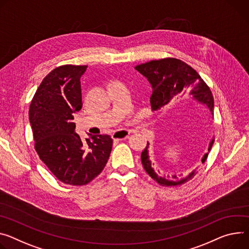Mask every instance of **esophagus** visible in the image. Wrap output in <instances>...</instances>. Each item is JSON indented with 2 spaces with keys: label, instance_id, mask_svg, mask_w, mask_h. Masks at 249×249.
Listing matches in <instances>:
<instances>
[{
  "label": "esophagus",
  "instance_id": "obj_1",
  "mask_svg": "<svg viewBox=\"0 0 249 249\" xmlns=\"http://www.w3.org/2000/svg\"><path fill=\"white\" fill-rule=\"evenodd\" d=\"M130 133H131V131L125 130V129L117 130V131H115L114 133L112 134V138L114 139V140H124V139H126L129 136Z\"/></svg>",
  "mask_w": 249,
  "mask_h": 249
}]
</instances>
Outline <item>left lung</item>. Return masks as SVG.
<instances>
[{
  "instance_id": "obj_1",
  "label": "left lung",
  "mask_w": 249,
  "mask_h": 249,
  "mask_svg": "<svg viewBox=\"0 0 249 249\" xmlns=\"http://www.w3.org/2000/svg\"><path fill=\"white\" fill-rule=\"evenodd\" d=\"M141 74H143L153 87V93L151 96V107L153 111H157L169 104L174 103L176 100L186 94H190L194 99L206 104L211 110L212 114L214 107L213 96L208 84L203 81L199 74L187 64L178 58L166 57L158 60H151L142 63L135 67ZM214 140L213 139L209 146L211 151ZM149 143L141 154V161L145 171L148 175L163 187H176L184 185L191 180L197 172H192L190 175L183 176H162L160 172H156L152 168L149 159L148 152ZM209 153L205 154L201 162L205 163Z\"/></svg>"
}]
</instances>
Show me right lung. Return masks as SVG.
<instances>
[{
  "label": "right lung",
  "instance_id": "1",
  "mask_svg": "<svg viewBox=\"0 0 249 249\" xmlns=\"http://www.w3.org/2000/svg\"><path fill=\"white\" fill-rule=\"evenodd\" d=\"M86 65L64 64L44 77L29 111L35 149L61 183L84 186L104 169L112 150L109 135L81 141L73 114L82 107L80 77Z\"/></svg>",
  "mask_w": 249,
  "mask_h": 249
}]
</instances>
